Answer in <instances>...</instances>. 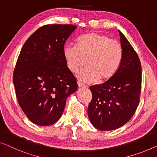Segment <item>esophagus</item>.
Here are the masks:
<instances>
[{
    "instance_id": "1",
    "label": "esophagus",
    "mask_w": 157,
    "mask_h": 157,
    "mask_svg": "<svg viewBox=\"0 0 157 157\" xmlns=\"http://www.w3.org/2000/svg\"><path fill=\"white\" fill-rule=\"evenodd\" d=\"M78 86H79V87H81V88H86L87 87V85H85V84H83V83H82V82H78Z\"/></svg>"
}]
</instances>
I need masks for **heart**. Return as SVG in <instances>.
Masks as SVG:
<instances>
[{"instance_id":"obj_1","label":"heart","mask_w":157,"mask_h":157,"mask_svg":"<svg viewBox=\"0 0 157 157\" xmlns=\"http://www.w3.org/2000/svg\"><path fill=\"white\" fill-rule=\"evenodd\" d=\"M63 53L67 66L72 72H78L86 60L89 66L78 75L79 80L86 82L111 79L118 71L123 56L120 42L95 32L79 36L77 46H65Z\"/></svg>"}]
</instances>
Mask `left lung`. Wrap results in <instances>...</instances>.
<instances>
[{
  "mask_svg": "<svg viewBox=\"0 0 157 157\" xmlns=\"http://www.w3.org/2000/svg\"><path fill=\"white\" fill-rule=\"evenodd\" d=\"M123 56L118 71L101 85L90 86L92 99L88 106L90 122L98 130H113L129 121L139 105L142 67L138 56L119 31Z\"/></svg>",
  "mask_w": 157,
  "mask_h": 157,
  "instance_id": "1",
  "label": "left lung"
}]
</instances>
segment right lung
Returning <instances> with one entry per match:
<instances>
[{
    "instance_id": "obj_1",
    "label": "right lung",
    "mask_w": 157,
    "mask_h": 157,
    "mask_svg": "<svg viewBox=\"0 0 157 157\" xmlns=\"http://www.w3.org/2000/svg\"><path fill=\"white\" fill-rule=\"evenodd\" d=\"M77 27L46 25L23 45L13 72L21 109L30 121L50 125L59 120L68 96L78 90L77 79L63 56L65 41Z\"/></svg>"
}]
</instances>
